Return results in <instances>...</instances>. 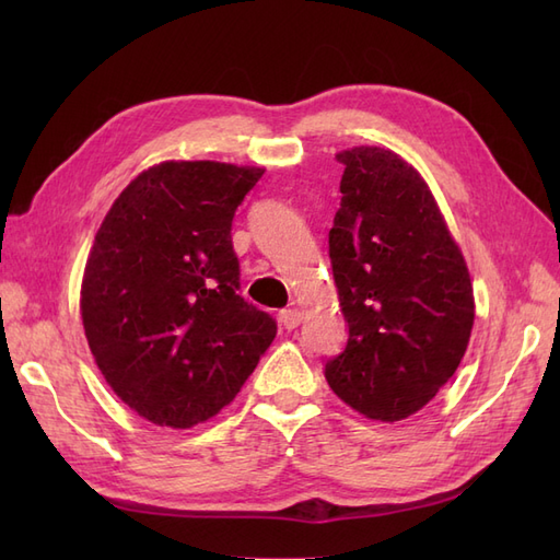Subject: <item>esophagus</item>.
<instances>
[{"mask_svg": "<svg viewBox=\"0 0 560 560\" xmlns=\"http://www.w3.org/2000/svg\"><path fill=\"white\" fill-rule=\"evenodd\" d=\"M280 322H282L284 329H296L301 325V311L299 308L280 311Z\"/></svg>", "mask_w": 560, "mask_h": 560, "instance_id": "1", "label": "esophagus"}]
</instances>
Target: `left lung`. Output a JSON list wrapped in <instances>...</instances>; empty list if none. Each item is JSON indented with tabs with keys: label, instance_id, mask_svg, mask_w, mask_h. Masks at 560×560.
I'll list each match as a JSON object with an SVG mask.
<instances>
[{
	"label": "left lung",
	"instance_id": "8db88e82",
	"mask_svg": "<svg viewBox=\"0 0 560 560\" xmlns=\"http://www.w3.org/2000/svg\"><path fill=\"white\" fill-rule=\"evenodd\" d=\"M343 163L329 259L348 322L327 360L334 393L366 418L420 411L460 364L474 325L463 252L418 171L389 149L354 147Z\"/></svg>",
	"mask_w": 560,
	"mask_h": 560
}]
</instances>
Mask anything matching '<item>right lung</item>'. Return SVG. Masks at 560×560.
<instances>
[{"label": "right lung", "mask_w": 560, "mask_h": 560, "mask_svg": "<svg viewBox=\"0 0 560 560\" xmlns=\"http://www.w3.org/2000/svg\"><path fill=\"white\" fill-rule=\"evenodd\" d=\"M261 167L165 161L114 200L91 247L81 319L105 381L167 428L212 418L241 393L278 325L247 303L233 214Z\"/></svg>", "instance_id": "1"}]
</instances>
